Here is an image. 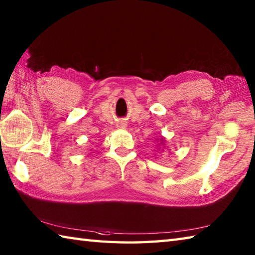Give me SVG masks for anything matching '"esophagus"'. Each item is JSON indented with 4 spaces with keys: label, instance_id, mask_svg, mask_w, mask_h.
<instances>
[{
    "label": "esophagus",
    "instance_id": "1",
    "mask_svg": "<svg viewBox=\"0 0 255 255\" xmlns=\"http://www.w3.org/2000/svg\"><path fill=\"white\" fill-rule=\"evenodd\" d=\"M120 128H124V124H123V123L120 124Z\"/></svg>",
    "mask_w": 255,
    "mask_h": 255
}]
</instances>
